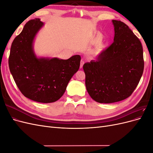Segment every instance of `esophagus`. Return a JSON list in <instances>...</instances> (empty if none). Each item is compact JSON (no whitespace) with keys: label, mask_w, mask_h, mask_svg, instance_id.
<instances>
[{"label":"esophagus","mask_w":153,"mask_h":153,"mask_svg":"<svg viewBox=\"0 0 153 153\" xmlns=\"http://www.w3.org/2000/svg\"><path fill=\"white\" fill-rule=\"evenodd\" d=\"M84 61H83V60H82L81 62H80V68L81 69L83 68V65H84Z\"/></svg>","instance_id":"esophagus-1"}]
</instances>
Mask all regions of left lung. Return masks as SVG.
<instances>
[{"mask_svg":"<svg viewBox=\"0 0 153 153\" xmlns=\"http://www.w3.org/2000/svg\"><path fill=\"white\" fill-rule=\"evenodd\" d=\"M112 23L114 42L96 60L83 66L88 93L100 103L117 102L130 96L144 68L139 39L124 22L113 20Z\"/></svg>","mask_w":153,"mask_h":153,"instance_id":"8db88e82","label":"left lung"}]
</instances>
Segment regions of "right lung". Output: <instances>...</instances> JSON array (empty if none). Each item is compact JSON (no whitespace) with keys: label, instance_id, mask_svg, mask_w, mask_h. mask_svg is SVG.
Listing matches in <instances>:
<instances>
[{"label":"right lung","instance_id":"add662e5","mask_svg":"<svg viewBox=\"0 0 153 153\" xmlns=\"http://www.w3.org/2000/svg\"><path fill=\"white\" fill-rule=\"evenodd\" d=\"M43 25L38 18L26 23L12 43L9 67L23 95L37 102L48 103L62 96L69 80L80 68L81 57L79 55L67 60L37 57L33 42Z\"/></svg>","mask_w":153,"mask_h":153}]
</instances>
